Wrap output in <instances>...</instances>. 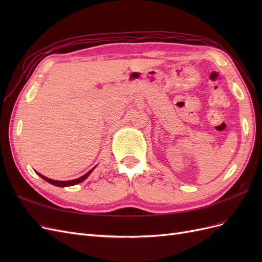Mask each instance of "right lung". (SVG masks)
Masks as SVG:
<instances>
[{"label":"right lung","mask_w":262,"mask_h":262,"mask_svg":"<svg viewBox=\"0 0 262 262\" xmlns=\"http://www.w3.org/2000/svg\"><path fill=\"white\" fill-rule=\"evenodd\" d=\"M95 169V167L93 168V169H91L90 171H87L85 175H83L82 177H80V178H76V179H73V180H68V181H59V180H53V179H50V178H47V177H45V176H42L41 173H39V172H37L39 176H40L43 180H46L47 182H49V184H51V185H53V186H57V187H69V186H74V185H77V184H80V182H82V181H84L87 177H89L90 175H91V172L93 171Z\"/></svg>","instance_id":"add662e5"}]
</instances>
